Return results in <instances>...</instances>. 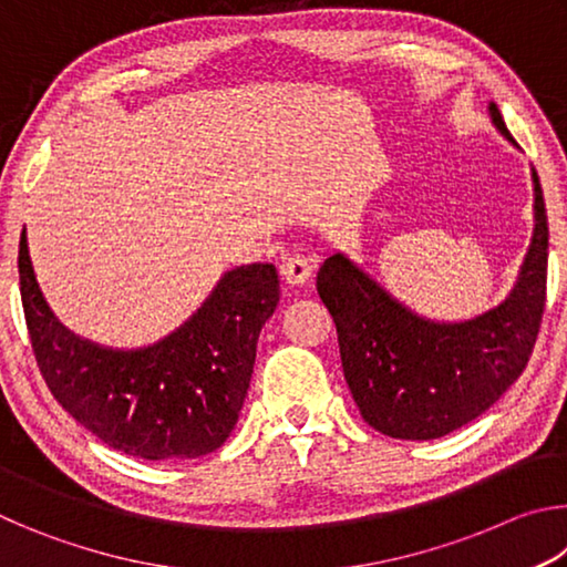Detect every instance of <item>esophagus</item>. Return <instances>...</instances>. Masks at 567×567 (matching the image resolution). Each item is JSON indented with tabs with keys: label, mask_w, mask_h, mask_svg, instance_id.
Returning a JSON list of instances; mask_svg holds the SVG:
<instances>
[{
	"label": "esophagus",
	"mask_w": 567,
	"mask_h": 567,
	"mask_svg": "<svg viewBox=\"0 0 567 567\" xmlns=\"http://www.w3.org/2000/svg\"><path fill=\"white\" fill-rule=\"evenodd\" d=\"M280 275L287 285H302L312 275V257L307 255H285L280 262Z\"/></svg>",
	"instance_id": "34e87169"
}]
</instances>
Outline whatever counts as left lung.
I'll return each mask as SVG.
<instances>
[{
  "mask_svg": "<svg viewBox=\"0 0 567 567\" xmlns=\"http://www.w3.org/2000/svg\"><path fill=\"white\" fill-rule=\"evenodd\" d=\"M491 120L507 142L497 104ZM535 229L505 300L460 322H435L398 302L342 252L318 272L320 300L338 328L342 372L362 420L398 440H435L467 425L520 378L545 310L548 215L533 169Z\"/></svg>",
  "mask_w": 567,
  "mask_h": 567,
  "instance_id": "left-lung-1",
  "label": "left lung"
}]
</instances>
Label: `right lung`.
<instances>
[{"label":"right lung","instance_id":"add662e5","mask_svg":"<svg viewBox=\"0 0 567 567\" xmlns=\"http://www.w3.org/2000/svg\"><path fill=\"white\" fill-rule=\"evenodd\" d=\"M19 290L47 388L104 445L145 460L207 455L233 433L257 338L280 302L275 265L225 272L192 318L155 344L112 350L54 318L19 237Z\"/></svg>","mask_w":567,"mask_h":567}]
</instances>
